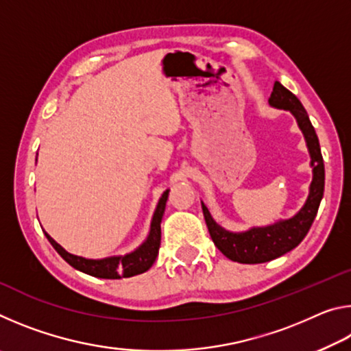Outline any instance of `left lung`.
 Here are the masks:
<instances>
[{
	"label": "left lung",
	"instance_id": "8db88e82",
	"mask_svg": "<svg viewBox=\"0 0 351 351\" xmlns=\"http://www.w3.org/2000/svg\"><path fill=\"white\" fill-rule=\"evenodd\" d=\"M269 105L276 106V108L288 110L295 117L297 125H299L305 136L308 152H310L311 156L313 181L310 186V195H308L304 207L293 218L280 219V221L263 226V228H251L249 230H245V232H229V230L223 229L221 226L213 221L210 212L204 206V203H201L207 229H209V234L215 246L229 260L239 261V263H265V261L274 260L289 252L291 249H294L305 239L308 230H310L314 218L317 215L320 199L324 197V158L322 153H320L317 134L314 132V127L311 125V121L308 117L304 105L280 82L274 83L269 97Z\"/></svg>",
	"mask_w": 351,
	"mask_h": 351
}]
</instances>
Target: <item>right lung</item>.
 <instances>
[{
	"label": "right lung",
	"mask_w": 351,
	"mask_h": 351,
	"mask_svg": "<svg viewBox=\"0 0 351 351\" xmlns=\"http://www.w3.org/2000/svg\"><path fill=\"white\" fill-rule=\"evenodd\" d=\"M167 198L169 190H165L162 197L159 198L156 210L153 213L150 232H148L147 240L138 249H134L133 252L125 255H112V257H105L99 260L79 257V255L64 251L49 234L45 232V235L51 245L54 246L56 251L62 255L64 261H68L73 268L85 272V274L99 278H122L138 276L150 269L154 260L158 257L159 245H161V219L164 215Z\"/></svg>",
	"instance_id": "right-lung-1"
}]
</instances>
